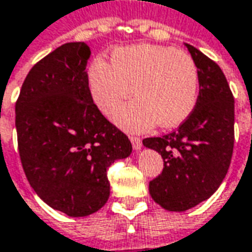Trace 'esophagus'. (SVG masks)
Wrapping results in <instances>:
<instances>
[{"mask_svg":"<svg viewBox=\"0 0 252 252\" xmlns=\"http://www.w3.org/2000/svg\"><path fill=\"white\" fill-rule=\"evenodd\" d=\"M129 139H131V143H132V148H134V151H141V148H142V141H141V138H138V136H129Z\"/></svg>","mask_w":252,"mask_h":252,"instance_id":"obj_1","label":"esophagus"}]
</instances>
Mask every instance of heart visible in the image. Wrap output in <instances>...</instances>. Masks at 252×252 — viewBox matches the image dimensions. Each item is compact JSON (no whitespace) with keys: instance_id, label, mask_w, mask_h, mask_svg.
<instances>
[{"instance_id":"1","label":"heart","mask_w":252,"mask_h":252,"mask_svg":"<svg viewBox=\"0 0 252 252\" xmlns=\"http://www.w3.org/2000/svg\"><path fill=\"white\" fill-rule=\"evenodd\" d=\"M88 86L94 104L111 114L123 100L138 99L114 113L116 124L128 131H146L183 124L194 111L199 74L194 58L167 46L135 44L116 48L110 64L96 60L88 69Z\"/></svg>"}]
</instances>
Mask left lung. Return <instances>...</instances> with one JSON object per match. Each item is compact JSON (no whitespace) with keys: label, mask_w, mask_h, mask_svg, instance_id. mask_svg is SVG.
Wrapping results in <instances>:
<instances>
[{"label":"left lung","mask_w":252,"mask_h":252,"mask_svg":"<svg viewBox=\"0 0 252 252\" xmlns=\"http://www.w3.org/2000/svg\"><path fill=\"white\" fill-rule=\"evenodd\" d=\"M199 74V94L191 116L176 131L145 138L159 152L163 171L149 183L153 201L171 212H184L206 201L229 170L234 145V97L220 66L187 44Z\"/></svg>","instance_id":"8db88e82"}]
</instances>
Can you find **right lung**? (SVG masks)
<instances>
[{
    "label": "right lung",
    "instance_id": "add662e5",
    "mask_svg": "<svg viewBox=\"0 0 252 252\" xmlns=\"http://www.w3.org/2000/svg\"><path fill=\"white\" fill-rule=\"evenodd\" d=\"M88 44L65 43L29 71L15 106L23 171L34 192L72 218L107 202V170L132 152L128 136L104 117L88 86Z\"/></svg>",
    "mask_w": 252,
    "mask_h": 252
}]
</instances>
